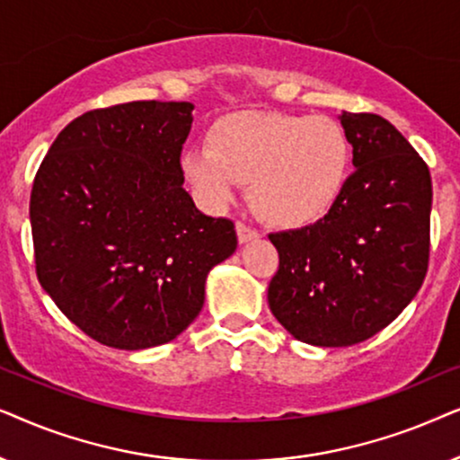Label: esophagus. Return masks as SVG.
Listing matches in <instances>:
<instances>
[{"label":"esophagus","instance_id":"1","mask_svg":"<svg viewBox=\"0 0 460 460\" xmlns=\"http://www.w3.org/2000/svg\"><path fill=\"white\" fill-rule=\"evenodd\" d=\"M237 237H240L242 243H246L250 240H256V237H259V231H256L254 226H250L240 220V223H237Z\"/></svg>","mask_w":460,"mask_h":460}]
</instances>
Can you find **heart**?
Returning <instances> with one entry per match:
<instances>
[{
    "mask_svg": "<svg viewBox=\"0 0 460 460\" xmlns=\"http://www.w3.org/2000/svg\"><path fill=\"white\" fill-rule=\"evenodd\" d=\"M182 166L208 204H226L248 182L261 218L296 226L320 218L341 198L351 143L345 128L323 115L237 113L217 121L208 146L187 151Z\"/></svg>",
    "mask_w": 460,
    "mask_h": 460,
    "instance_id": "1",
    "label": "heart"
}]
</instances>
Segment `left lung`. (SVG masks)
Here are the masks:
<instances>
[{
    "label": "left lung",
    "instance_id": "1",
    "mask_svg": "<svg viewBox=\"0 0 460 460\" xmlns=\"http://www.w3.org/2000/svg\"><path fill=\"white\" fill-rule=\"evenodd\" d=\"M355 172L315 225L269 240L279 267L269 307L294 339L349 347L389 326L429 267L431 174L414 146L376 113L341 115Z\"/></svg>",
    "mask_w": 460,
    "mask_h": 460
}]
</instances>
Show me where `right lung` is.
Wrapping results in <instances>:
<instances>
[{"mask_svg": "<svg viewBox=\"0 0 460 460\" xmlns=\"http://www.w3.org/2000/svg\"><path fill=\"white\" fill-rule=\"evenodd\" d=\"M191 102L134 101L79 115L31 191L35 273L57 307L101 345L172 341L204 307L214 265L237 248L234 220L182 189Z\"/></svg>", "mask_w": 460, "mask_h": 460, "instance_id": "obj_1", "label": "right lung"}]
</instances>
